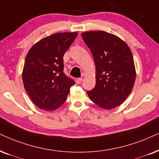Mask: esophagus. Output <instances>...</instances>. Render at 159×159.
Here are the masks:
<instances>
[{
  "instance_id": "34e87169",
  "label": "esophagus",
  "mask_w": 159,
  "mask_h": 159,
  "mask_svg": "<svg viewBox=\"0 0 159 159\" xmlns=\"http://www.w3.org/2000/svg\"><path fill=\"white\" fill-rule=\"evenodd\" d=\"M82 81H83V79H82L81 78H77V79H76V82H77V84H81Z\"/></svg>"
}]
</instances>
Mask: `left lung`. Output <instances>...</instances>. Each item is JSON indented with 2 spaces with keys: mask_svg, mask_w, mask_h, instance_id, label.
Returning a JSON list of instances; mask_svg holds the SVG:
<instances>
[{
  "mask_svg": "<svg viewBox=\"0 0 159 159\" xmlns=\"http://www.w3.org/2000/svg\"><path fill=\"white\" fill-rule=\"evenodd\" d=\"M91 51L96 67V84L88 96L105 109L122 104L133 89L136 72L133 56L127 44L103 31L81 34Z\"/></svg>",
  "mask_w": 159,
  "mask_h": 159,
  "instance_id": "1",
  "label": "left lung"
}]
</instances>
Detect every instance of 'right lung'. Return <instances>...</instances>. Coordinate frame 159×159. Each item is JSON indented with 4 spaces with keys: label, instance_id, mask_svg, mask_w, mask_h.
<instances>
[{
    "label": "right lung",
    "instance_id": "right-lung-1",
    "mask_svg": "<svg viewBox=\"0 0 159 159\" xmlns=\"http://www.w3.org/2000/svg\"><path fill=\"white\" fill-rule=\"evenodd\" d=\"M78 33H57L33 45L25 57L23 81L25 91L40 109L54 111L67 99L74 80L64 73L63 56Z\"/></svg>",
    "mask_w": 159,
    "mask_h": 159
}]
</instances>
